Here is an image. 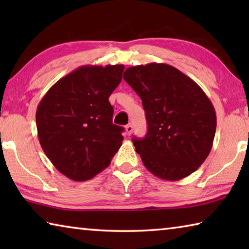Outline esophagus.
Masks as SVG:
<instances>
[{
  "label": "esophagus",
  "mask_w": 249,
  "mask_h": 249,
  "mask_svg": "<svg viewBox=\"0 0 249 249\" xmlns=\"http://www.w3.org/2000/svg\"><path fill=\"white\" fill-rule=\"evenodd\" d=\"M125 129H126V133H127V135H130L133 133V126L130 125V124H128V125H126L125 126Z\"/></svg>",
  "instance_id": "obj_1"
}]
</instances>
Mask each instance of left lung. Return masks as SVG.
<instances>
[{
    "label": "left lung",
    "mask_w": 249,
    "mask_h": 249,
    "mask_svg": "<svg viewBox=\"0 0 249 249\" xmlns=\"http://www.w3.org/2000/svg\"><path fill=\"white\" fill-rule=\"evenodd\" d=\"M123 79L140 95L146 113V136L133 142L147 170L168 181L190 176L209 156L216 130L208 95L167 64L129 67Z\"/></svg>",
    "instance_id": "left-lung-1"
}]
</instances>
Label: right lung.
I'll return each instance as SVG.
<instances>
[{"instance_id": "add662e5", "label": "right lung", "mask_w": 249, "mask_h": 249, "mask_svg": "<svg viewBox=\"0 0 249 249\" xmlns=\"http://www.w3.org/2000/svg\"><path fill=\"white\" fill-rule=\"evenodd\" d=\"M123 70V65L79 67L58 80L37 107L41 148L67 178H93L120 149L124 128L113 124L108 98Z\"/></svg>"}]
</instances>
